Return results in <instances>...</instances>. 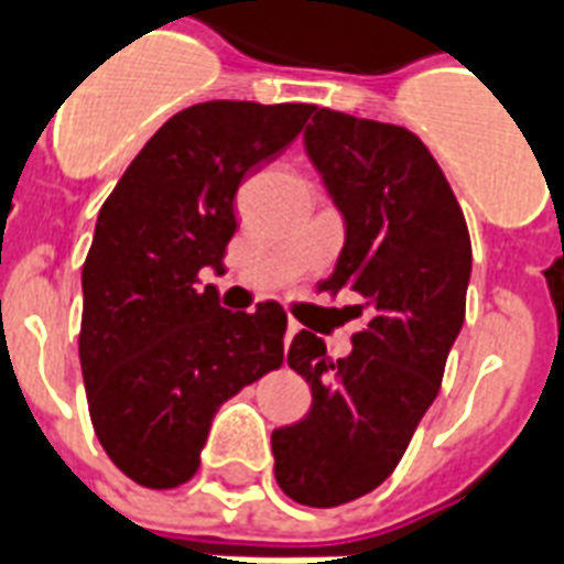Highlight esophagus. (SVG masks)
<instances>
[{
    "instance_id": "34e87169",
    "label": "esophagus",
    "mask_w": 564,
    "mask_h": 564,
    "mask_svg": "<svg viewBox=\"0 0 564 564\" xmlns=\"http://www.w3.org/2000/svg\"><path fill=\"white\" fill-rule=\"evenodd\" d=\"M295 332H299V323H293V319H290V323H286V340H293Z\"/></svg>"
}]
</instances>
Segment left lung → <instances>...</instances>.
<instances>
[{
	"mask_svg": "<svg viewBox=\"0 0 564 564\" xmlns=\"http://www.w3.org/2000/svg\"><path fill=\"white\" fill-rule=\"evenodd\" d=\"M304 149L344 218V250L323 290L356 293L365 328L346 358L299 332L290 367L314 403L271 433L290 499L335 508L377 490L440 394L473 274L469 229L427 145L398 124L314 110Z\"/></svg>",
	"mask_w": 564,
	"mask_h": 564,
	"instance_id": "1",
	"label": "left lung"
}]
</instances>
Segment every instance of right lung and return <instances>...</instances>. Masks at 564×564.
Instances as JSON below:
<instances>
[{
  "label": "right lung",
  "instance_id": "add662e5",
  "mask_svg": "<svg viewBox=\"0 0 564 564\" xmlns=\"http://www.w3.org/2000/svg\"><path fill=\"white\" fill-rule=\"evenodd\" d=\"M311 104L208 101L143 145L98 212L83 265L80 367L95 436L131 481L194 478L220 403L283 365L286 314L224 311L199 271H224L232 199L311 119Z\"/></svg>",
  "mask_w": 564,
  "mask_h": 564
}]
</instances>
